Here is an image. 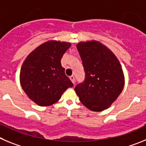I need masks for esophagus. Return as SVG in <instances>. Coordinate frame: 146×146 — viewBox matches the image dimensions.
Returning <instances> with one entry per match:
<instances>
[{
	"label": "esophagus",
	"mask_w": 146,
	"mask_h": 146,
	"mask_svg": "<svg viewBox=\"0 0 146 146\" xmlns=\"http://www.w3.org/2000/svg\"><path fill=\"white\" fill-rule=\"evenodd\" d=\"M70 79L71 80V81L73 82V84H75V82H76V80H75V76H70Z\"/></svg>",
	"instance_id": "1"
}]
</instances>
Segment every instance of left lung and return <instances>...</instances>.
I'll list each match as a JSON object with an SVG mask.
<instances>
[{
  "label": "left lung",
  "instance_id": "obj_1",
  "mask_svg": "<svg viewBox=\"0 0 146 146\" xmlns=\"http://www.w3.org/2000/svg\"><path fill=\"white\" fill-rule=\"evenodd\" d=\"M76 47L84 68L85 80L76 85V93L88 109L96 112L104 111L124 89L121 65L115 54L100 42H79Z\"/></svg>",
  "mask_w": 146,
  "mask_h": 146
}]
</instances>
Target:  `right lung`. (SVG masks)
<instances>
[{"label":"right lung","mask_w":146,"mask_h":146,"mask_svg":"<svg viewBox=\"0 0 146 146\" xmlns=\"http://www.w3.org/2000/svg\"><path fill=\"white\" fill-rule=\"evenodd\" d=\"M70 46L68 42L48 40L34 49L22 64L20 84L38 106H52L68 88L73 86L60 62Z\"/></svg>","instance_id":"obj_1"}]
</instances>
